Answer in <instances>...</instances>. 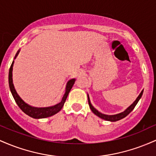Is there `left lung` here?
Returning <instances> with one entry per match:
<instances>
[{"mask_svg": "<svg viewBox=\"0 0 156 156\" xmlns=\"http://www.w3.org/2000/svg\"><path fill=\"white\" fill-rule=\"evenodd\" d=\"M143 91H144V90H141V92L140 93L139 95L138 96L137 98H136V100H135L133 102V104H131L127 108V109L125 110L123 112H122V113H117V114L107 115V114H104V113H101V112H99L98 110L96 109V108L92 105L91 102H90V98H89L88 94H87V99H88L89 107H90V110H91L93 113H94L95 115H97V116H99V118L102 119L106 120V121H109V122H116V121H119L122 119L125 118V117L127 116V115H128L129 113H130V112L134 109V108L136 107V105H137L138 101H139V99H141V96H142L143 94Z\"/></svg>", "mask_w": 156, "mask_h": 156, "instance_id": "left-lung-1", "label": "left lung"}]
</instances>
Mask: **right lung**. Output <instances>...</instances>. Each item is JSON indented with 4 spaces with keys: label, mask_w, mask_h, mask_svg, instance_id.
Returning <instances> with one entry per match:
<instances>
[{
    "label": "right lung",
    "mask_w": 156,
    "mask_h": 156,
    "mask_svg": "<svg viewBox=\"0 0 156 156\" xmlns=\"http://www.w3.org/2000/svg\"><path fill=\"white\" fill-rule=\"evenodd\" d=\"M20 50L17 51L16 55H15L14 59H16L17 56L18 55ZM15 61L13 60L11 65V67L9 69V88L11 90V93L13 96L14 99L16 101L17 105H18L19 108L22 110L23 112L26 113V115L29 116L31 118L34 119H44L47 117H50L51 116L57 113L62 108L64 105V103L67 99L68 95H69L70 90L72 88L73 84H74L76 80L75 79H71L68 81L67 84L66 86V92H65L63 97L62 98V100L58 104L55 105L54 106L50 107H45V108H37V107H33L29 105V104L26 103L23 99L20 98V96L17 94V93L15 90V86L13 84V80H12V70H13V65Z\"/></svg>",
    "instance_id": "1"
}]
</instances>
